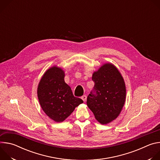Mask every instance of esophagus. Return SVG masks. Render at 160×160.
<instances>
[{
    "mask_svg": "<svg viewBox=\"0 0 160 160\" xmlns=\"http://www.w3.org/2000/svg\"><path fill=\"white\" fill-rule=\"evenodd\" d=\"M82 99L85 102V101H86V100H87V96H85V95H83V96H82Z\"/></svg>",
    "mask_w": 160,
    "mask_h": 160,
    "instance_id": "obj_1",
    "label": "esophagus"
}]
</instances>
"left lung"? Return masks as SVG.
Wrapping results in <instances>:
<instances>
[{"label": "left lung", "mask_w": 160, "mask_h": 160, "mask_svg": "<svg viewBox=\"0 0 160 160\" xmlns=\"http://www.w3.org/2000/svg\"><path fill=\"white\" fill-rule=\"evenodd\" d=\"M92 79L94 89L87 97V104L96 119L106 125L118 117L124 106L125 82L117 68L111 63L101 66L93 73Z\"/></svg>", "instance_id": "8db88e82"}]
</instances>
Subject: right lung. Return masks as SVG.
<instances>
[{"instance_id":"right-lung-1","label":"right lung","mask_w":160,"mask_h":160,"mask_svg":"<svg viewBox=\"0 0 160 160\" xmlns=\"http://www.w3.org/2000/svg\"><path fill=\"white\" fill-rule=\"evenodd\" d=\"M64 72L54 66L45 72L37 88L38 99L44 112L56 122H62L83 102L73 96L64 82Z\"/></svg>"}]
</instances>
